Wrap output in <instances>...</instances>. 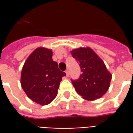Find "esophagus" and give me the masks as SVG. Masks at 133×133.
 <instances>
[{
  "instance_id": "esophagus-1",
  "label": "esophagus",
  "mask_w": 133,
  "mask_h": 133,
  "mask_svg": "<svg viewBox=\"0 0 133 133\" xmlns=\"http://www.w3.org/2000/svg\"><path fill=\"white\" fill-rule=\"evenodd\" d=\"M65 73H66L67 77H68V76H69V70H65Z\"/></svg>"
}]
</instances>
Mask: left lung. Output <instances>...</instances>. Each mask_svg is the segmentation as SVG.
Returning <instances> with one entry per match:
<instances>
[{
    "label": "left lung",
    "mask_w": 133,
    "mask_h": 133,
    "mask_svg": "<svg viewBox=\"0 0 133 133\" xmlns=\"http://www.w3.org/2000/svg\"><path fill=\"white\" fill-rule=\"evenodd\" d=\"M71 54L82 72L78 79H71L76 92L87 100L101 98L108 91L112 78L103 61L90 48L73 50Z\"/></svg>",
    "instance_id": "1"
}]
</instances>
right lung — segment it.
<instances>
[{"label":"right lung","instance_id":"add662e5","mask_svg":"<svg viewBox=\"0 0 133 133\" xmlns=\"http://www.w3.org/2000/svg\"><path fill=\"white\" fill-rule=\"evenodd\" d=\"M51 50L38 48L25 61L21 72V83L28 97L46 105L58 95V89L65 72L61 71L52 61Z\"/></svg>","mask_w":133,"mask_h":133}]
</instances>
